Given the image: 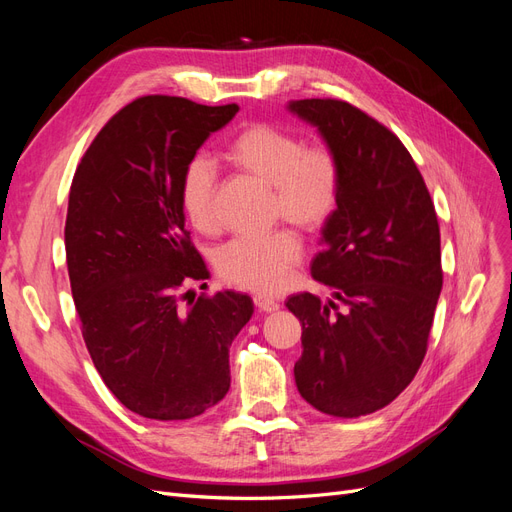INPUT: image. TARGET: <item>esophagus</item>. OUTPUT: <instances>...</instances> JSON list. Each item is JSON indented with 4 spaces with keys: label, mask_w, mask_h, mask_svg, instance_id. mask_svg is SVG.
<instances>
[{
    "label": "esophagus",
    "mask_w": 512,
    "mask_h": 512,
    "mask_svg": "<svg viewBox=\"0 0 512 512\" xmlns=\"http://www.w3.org/2000/svg\"><path fill=\"white\" fill-rule=\"evenodd\" d=\"M254 303H256V307L260 309V312H277V309H280V303H277L275 299H269V297H254Z\"/></svg>",
    "instance_id": "34e87169"
}]
</instances>
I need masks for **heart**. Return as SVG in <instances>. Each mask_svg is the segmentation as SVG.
Wrapping results in <instances>:
<instances>
[{"label":"heart","instance_id":"1","mask_svg":"<svg viewBox=\"0 0 512 512\" xmlns=\"http://www.w3.org/2000/svg\"><path fill=\"white\" fill-rule=\"evenodd\" d=\"M224 160L239 173L269 185L273 222L286 220L305 232H320L342 200V162L327 143H305L294 130L256 121L241 128L224 147ZM218 175L205 158L185 164L179 203L185 220L200 232L218 228L215 215ZM303 254L292 228H277L262 239H235L215 254L224 282L269 294L280 290Z\"/></svg>","mask_w":512,"mask_h":512}]
</instances>
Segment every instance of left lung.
<instances>
[{
    "mask_svg": "<svg viewBox=\"0 0 512 512\" xmlns=\"http://www.w3.org/2000/svg\"><path fill=\"white\" fill-rule=\"evenodd\" d=\"M342 162V200L322 228L312 275L339 313L312 292L286 307L303 324L294 363L301 397L322 414L356 418L406 389L421 367L442 290L440 226L421 170L397 134L335 98L290 102Z\"/></svg>",
    "mask_w": 512,
    "mask_h": 512,
    "instance_id": "left-lung-1",
    "label": "left lung"
}]
</instances>
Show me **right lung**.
<instances>
[{
  "mask_svg": "<svg viewBox=\"0 0 512 512\" xmlns=\"http://www.w3.org/2000/svg\"><path fill=\"white\" fill-rule=\"evenodd\" d=\"M237 111L136 98L106 121L70 185L66 260L85 346L111 393L145 418L185 421L222 401L228 348L254 314L241 292L181 294L209 271L185 228L179 179Z\"/></svg>",
  "mask_w": 512,
  "mask_h": 512,
  "instance_id": "1",
  "label": "right lung"
}]
</instances>
